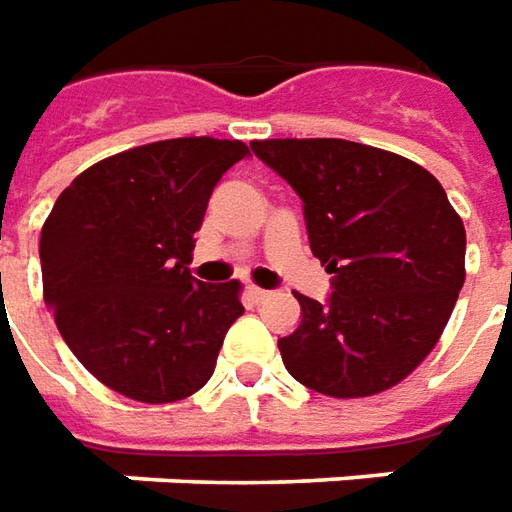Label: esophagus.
Here are the masks:
<instances>
[{"mask_svg": "<svg viewBox=\"0 0 512 512\" xmlns=\"http://www.w3.org/2000/svg\"><path fill=\"white\" fill-rule=\"evenodd\" d=\"M248 295H250V298H253V301H256V303L264 301V298H270V292L262 290V287H248Z\"/></svg>", "mask_w": 512, "mask_h": 512, "instance_id": "obj_1", "label": "esophagus"}]
</instances>
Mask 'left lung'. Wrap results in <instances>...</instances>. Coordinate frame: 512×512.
<instances>
[{"mask_svg":"<svg viewBox=\"0 0 512 512\" xmlns=\"http://www.w3.org/2000/svg\"><path fill=\"white\" fill-rule=\"evenodd\" d=\"M303 200L329 303L295 295L278 340L292 379L331 398L404 382L438 345L465 281V228L440 181L404 155L345 139L250 142Z\"/></svg>","mask_w":512,"mask_h":512,"instance_id":"1","label":"left lung"}]
</instances>
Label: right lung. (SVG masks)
<instances>
[{
    "instance_id": "1",
    "label": "right lung",
    "mask_w": 512,
    "mask_h": 512,
    "mask_svg": "<svg viewBox=\"0 0 512 512\" xmlns=\"http://www.w3.org/2000/svg\"><path fill=\"white\" fill-rule=\"evenodd\" d=\"M245 142L189 136L80 172L41 228L44 301L83 368L142 404H172L214 373L242 284L189 273L195 231Z\"/></svg>"
}]
</instances>
